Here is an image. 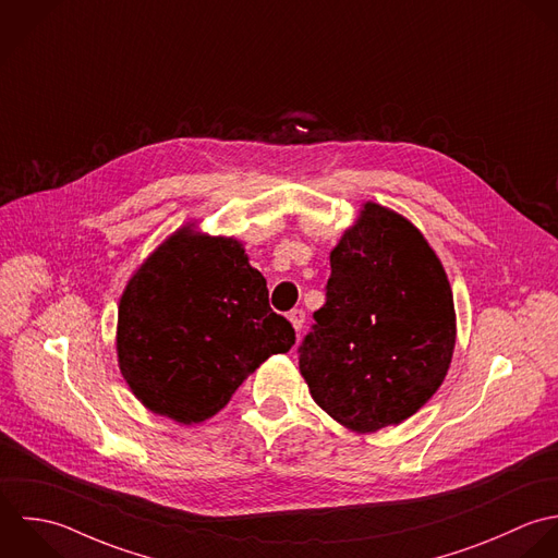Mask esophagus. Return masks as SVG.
I'll list each match as a JSON object with an SVG mask.
<instances>
[{
	"label": "esophagus",
	"mask_w": 558,
	"mask_h": 558,
	"mask_svg": "<svg viewBox=\"0 0 558 558\" xmlns=\"http://www.w3.org/2000/svg\"><path fill=\"white\" fill-rule=\"evenodd\" d=\"M288 318H290V323H292L294 331H296V333H301L303 323H305V312H303V310H292V312L288 314Z\"/></svg>",
	"instance_id": "1"
}]
</instances>
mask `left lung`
<instances>
[{
  "mask_svg": "<svg viewBox=\"0 0 558 558\" xmlns=\"http://www.w3.org/2000/svg\"><path fill=\"white\" fill-rule=\"evenodd\" d=\"M325 292L299 347L314 400L357 433L400 424L437 391L452 360L444 266L409 220L366 203L331 251Z\"/></svg>",
  "mask_w": 558,
  "mask_h": 558,
  "instance_id": "obj_1",
  "label": "left lung"
}]
</instances>
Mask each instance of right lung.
<instances>
[{
  "label": "right lung",
  "mask_w": 558,
  "mask_h": 558,
  "mask_svg": "<svg viewBox=\"0 0 558 558\" xmlns=\"http://www.w3.org/2000/svg\"><path fill=\"white\" fill-rule=\"evenodd\" d=\"M296 342L240 242L182 229L132 277L119 307V366L154 413L192 424Z\"/></svg>",
  "instance_id": "obj_1"
}]
</instances>
